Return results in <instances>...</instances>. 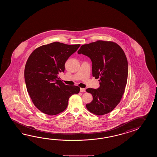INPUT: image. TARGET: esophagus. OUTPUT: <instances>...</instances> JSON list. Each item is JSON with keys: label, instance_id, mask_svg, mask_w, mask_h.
I'll return each instance as SVG.
<instances>
[{"label": "esophagus", "instance_id": "1", "mask_svg": "<svg viewBox=\"0 0 157 157\" xmlns=\"http://www.w3.org/2000/svg\"><path fill=\"white\" fill-rule=\"evenodd\" d=\"M86 90L84 88H81L80 89V92H85Z\"/></svg>", "mask_w": 157, "mask_h": 157}]
</instances>
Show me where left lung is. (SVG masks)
Wrapping results in <instances>:
<instances>
[{"label":"left lung","mask_w":157,"mask_h":157,"mask_svg":"<svg viewBox=\"0 0 157 157\" xmlns=\"http://www.w3.org/2000/svg\"><path fill=\"white\" fill-rule=\"evenodd\" d=\"M89 57L92 62L93 76L99 78L100 86L88 88L93 99L86 107L98 116L108 113L120 102L128 76V62L124 50L117 44L98 40L82 45L77 52Z\"/></svg>","instance_id":"1"}]
</instances>
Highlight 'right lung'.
Masks as SVG:
<instances>
[{"label": "right lung", "instance_id": "add662e5", "mask_svg": "<svg viewBox=\"0 0 157 157\" xmlns=\"http://www.w3.org/2000/svg\"><path fill=\"white\" fill-rule=\"evenodd\" d=\"M80 46L54 42L36 48L27 60V90L35 106L44 113L52 116L63 112L70 97L79 93V87L65 85L58 75L64 72L66 62Z\"/></svg>", "mask_w": 157, "mask_h": 157}]
</instances>
